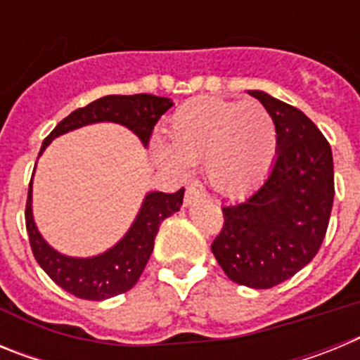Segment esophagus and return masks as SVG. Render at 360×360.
Listing matches in <instances>:
<instances>
[{
  "label": "esophagus",
  "mask_w": 360,
  "mask_h": 360,
  "mask_svg": "<svg viewBox=\"0 0 360 360\" xmlns=\"http://www.w3.org/2000/svg\"><path fill=\"white\" fill-rule=\"evenodd\" d=\"M202 196H205V193H203L200 187L196 186H189L186 189V198H184V202H186V205H191V203L195 202V200L202 198Z\"/></svg>",
  "instance_id": "1"
}]
</instances>
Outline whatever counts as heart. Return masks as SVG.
I'll use <instances>...</instances> for the list:
<instances>
[{
    "mask_svg": "<svg viewBox=\"0 0 360 360\" xmlns=\"http://www.w3.org/2000/svg\"><path fill=\"white\" fill-rule=\"evenodd\" d=\"M278 153V129L257 101L200 97L178 108L153 157L171 173L203 164L211 186L240 196L262 182Z\"/></svg>",
    "mask_w": 360,
    "mask_h": 360,
    "instance_id": "heart-1",
    "label": "heart"
}]
</instances>
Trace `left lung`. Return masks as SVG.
<instances>
[{
  "mask_svg": "<svg viewBox=\"0 0 360 360\" xmlns=\"http://www.w3.org/2000/svg\"><path fill=\"white\" fill-rule=\"evenodd\" d=\"M278 129L270 173L243 202L224 207L211 250L229 279L272 288L316 257L333 205L332 148L303 111L262 90L249 91Z\"/></svg>",
  "mask_w": 360,
  "mask_h": 360,
  "instance_id": "obj_1",
  "label": "left lung"
}]
</instances>
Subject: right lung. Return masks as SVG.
Returning a JSON list of instances; mask_svg holds the SVG:
<instances>
[{
	"label": "right lung",
	"instance_id": "add662e5",
	"mask_svg": "<svg viewBox=\"0 0 360 360\" xmlns=\"http://www.w3.org/2000/svg\"><path fill=\"white\" fill-rule=\"evenodd\" d=\"M173 106L167 97L149 94L136 95H106L88 106L72 111L66 119L57 124L53 131L43 141L39 157L50 142L65 133L97 122H115L128 128L148 146L155 124L165 111ZM34 176V174H32ZM184 202V189L173 195L153 191L144 196L139 214L133 219L128 232L106 252L91 257H73L56 250L41 236L32 212V180L28 186L27 221L28 238L36 262L53 281L75 297L88 301H104L129 288L139 281L149 256L155 247V236L165 218L180 211Z\"/></svg>",
	"mask_w": 360,
	"mask_h": 360
}]
</instances>
